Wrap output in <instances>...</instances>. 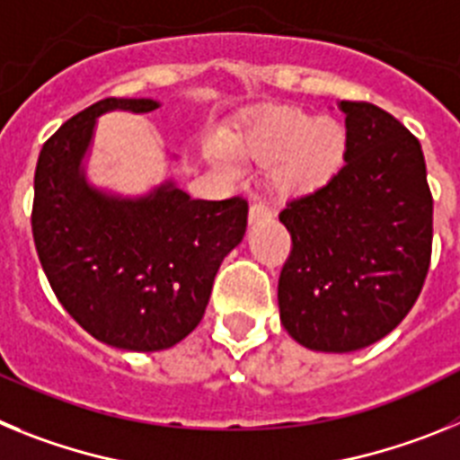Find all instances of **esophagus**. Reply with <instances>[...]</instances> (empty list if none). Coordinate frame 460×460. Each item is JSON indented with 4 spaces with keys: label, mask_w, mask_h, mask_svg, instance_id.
<instances>
[{
    "label": "esophagus",
    "mask_w": 460,
    "mask_h": 460,
    "mask_svg": "<svg viewBox=\"0 0 460 460\" xmlns=\"http://www.w3.org/2000/svg\"><path fill=\"white\" fill-rule=\"evenodd\" d=\"M270 217H271V209H270V205H267V202L255 200L253 205H251V209H249L251 221H260V218H270Z\"/></svg>",
    "instance_id": "34e87169"
}]
</instances>
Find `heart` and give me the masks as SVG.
Here are the masks:
<instances>
[{"instance_id": "heart-1", "label": "heart", "mask_w": 460, "mask_h": 460, "mask_svg": "<svg viewBox=\"0 0 460 460\" xmlns=\"http://www.w3.org/2000/svg\"><path fill=\"white\" fill-rule=\"evenodd\" d=\"M227 145L242 158L276 164L274 180L283 190L306 193L341 168L345 131L334 119H315L296 108H276L246 131L233 133ZM207 156L226 170L237 168L234 156L221 142L207 145Z\"/></svg>"}]
</instances>
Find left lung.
<instances>
[{"label":"left lung","instance_id":"left-lung-1","mask_svg":"<svg viewBox=\"0 0 460 460\" xmlns=\"http://www.w3.org/2000/svg\"><path fill=\"white\" fill-rule=\"evenodd\" d=\"M345 164L280 211L292 249L279 279L280 323L296 343L355 352L414 306L433 251V195L420 140L367 101H341Z\"/></svg>","mask_w":460,"mask_h":460}]
</instances>
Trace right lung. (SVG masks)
Returning a JSON list of instances; mask_svg holds the SVG:
<instances>
[{
    "label": "right lung",
    "instance_id": "right-lung-1",
    "mask_svg": "<svg viewBox=\"0 0 460 460\" xmlns=\"http://www.w3.org/2000/svg\"><path fill=\"white\" fill-rule=\"evenodd\" d=\"M152 99H103L46 140L34 172L31 234L59 304L101 343L172 348L200 324L223 258L242 242L249 202L193 200L164 184L140 200L89 189L80 161L96 117L152 112Z\"/></svg>",
    "mask_w": 460,
    "mask_h": 460
}]
</instances>
